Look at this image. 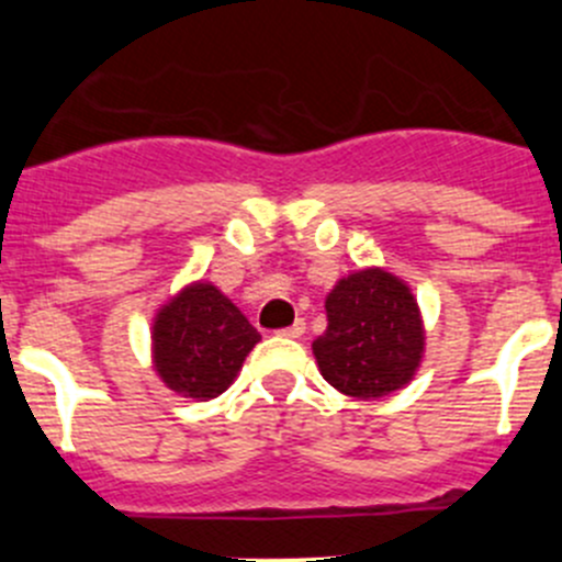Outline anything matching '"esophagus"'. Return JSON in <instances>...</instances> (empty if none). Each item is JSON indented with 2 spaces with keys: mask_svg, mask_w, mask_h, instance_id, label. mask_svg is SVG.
I'll return each instance as SVG.
<instances>
[{
  "mask_svg": "<svg viewBox=\"0 0 562 562\" xmlns=\"http://www.w3.org/2000/svg\"><path fill=\"white\" fill-rule=\"evenodd\" d=\"M277 334H280V337H288V339H296V337H302V334H304V321H302V317H299V321L293 323V326L282 328V331H277Z\"/></svg>",
  "mask_w": 562,
  "mask_h": 562,
  "instance_id": "obj_1",
  "label": "esophagus"
}]
</instances>
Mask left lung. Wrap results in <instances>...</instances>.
<instances>
[{"mask_svg": "<svg viewBox=\"0 0 562 562\" xmlns=\"http://www.w3.org/2000/svg\"><path fill=\"white\" fill-rule=\"evenodd\" d=\"M326 331L313 342L321 375L356 400L405 389L424 359V317L411 285L381 266L350 271L326 296Z\"/></svg>", "mask_w": 562, "mask_h": 562, "instance_id": "left-lung-1", "label": "left lung"}]
</instances>
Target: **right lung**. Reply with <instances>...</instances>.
I'll return each mask as SVG.
<instances>
[{
	"label": "right lung",
	"mask_w": 562,
	"mask_h": 562,
	"mask_svg": "<svg viewBox=\"0 0 562 562\" xmlns=\"http://www.w3.org/2000/svg\"><path fill=\"white\" fill-rule=\"evenodd\" d=\"M260 334L206 280L173 293L151 321V367L173 394L209 402L228 391Z\"/></svg>",
	"instance_id": "right-lung-1"
}]
</instances>
